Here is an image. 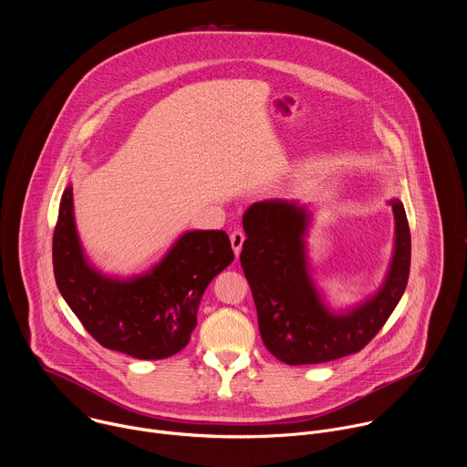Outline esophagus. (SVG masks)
<instances>
[{"instance_id":"obj_1","label":"esophagus","mask_w":467,"mask_h":467,"mask_svg":"<svg viewBox=\"0 0 467 467\" xmlns=\"http://www.w3.org/2000/svg\"><path fill=\"white\" fill-rule=\"evenodd\" d=\"M244 240H245V234H244L242 231H233V233H231V245H233V251H234L236 256H238L240 251H242Z\"/></svg>"}]
</instances>
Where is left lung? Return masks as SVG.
<instances>
[{"label": "left lung", "mask_w": 467, "mask_h": 467, "mask_svg": "<svg viewBox=\"0 0 467 467\" xmlns=\"http://www.w3.org/2000/svg\"><path fill=\"white\" fill-rule=\"evenodd\" d=\"M395 218L393 254L384 283L349 310H330L310 275V213L288 199L253 203L242 218L247 240L240 262L256 306L262 342L290 366L321 364L358 353L382 328L410 274V229L403 203L388 202Z\"/></svg>", "instance_id": "obj_1"}]
</instances>
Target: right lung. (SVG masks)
I'll use <instances>...</instances> for the list:
<instances>
[{"instance_id":"obj_1","label":"right lung","mask_w":467,"mask_h":467,"mask_svg":"<svg viewBox=\"0 0 467 467\" xmlns=\"http://www.w3.org/2000/svg\"><path fill=\"white\" fill-rule=\"evenodd\" d=\"M234 260L225 231H186L159 264L130 279L109 277L87 258L66 186L53 233V274L64 301L103 348L161 360L188 346L209 283Z\"/></svg>"}]
</instances>
